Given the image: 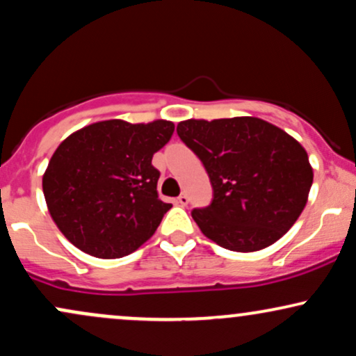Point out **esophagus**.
Returning <instances> with one entry per match:
<instances>
[{"label": "esophagus", "mask_w": 356, "mask_h": 356, "mask_svg": "<svg viewBox=\"0 0 356 356\" xmlns=\"http://www.w3.org/2000/svg\"><path fill=\"white\" fill-rule=\"evenodd\" d=\"M177 202L181 204V206L184 207V206H187V202H189V197H187V194H181L177 197Z\"/></svg>", "instance_id": "34e87169"}]
</instances>
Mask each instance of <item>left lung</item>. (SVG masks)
<instances>
[{
    "label": "left lung",
    "instance_id": "1",
    "mask_svg": "<svg viewBox=\"0 0 356 356\" xmlns=\"http://www.w3.org/2000/svg\"><path fill=\"white\" fill-rule=\"evenodd\" d=\"M181 140L201 159L214 197L192 211L220 248L252 252L271 246L303 212L313 169L300 142L256 117L184 120Z\"/></svg>",
    "mask_w": 356,
    "mask_h": 356
}]
</instances>
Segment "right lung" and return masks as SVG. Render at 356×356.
<instances>
[{
  "instance_id": "1",
  "label": "right lung",
  "mask_w": 356,
  "mask_h": 356,
  "mask_svg": "<svg viewBox=\"0 0 356 356\" xmlns=\"http://www.w3.org/2000/svg\"><path fill=\"white\" fill-rule=\"evenodd\" d=\"M174 134L169 120H104L65 138L43 174L51 219L73 246L115 259L152 238L172 204L159 199L152 157Z\"/></svg>"
}]
</instances>
